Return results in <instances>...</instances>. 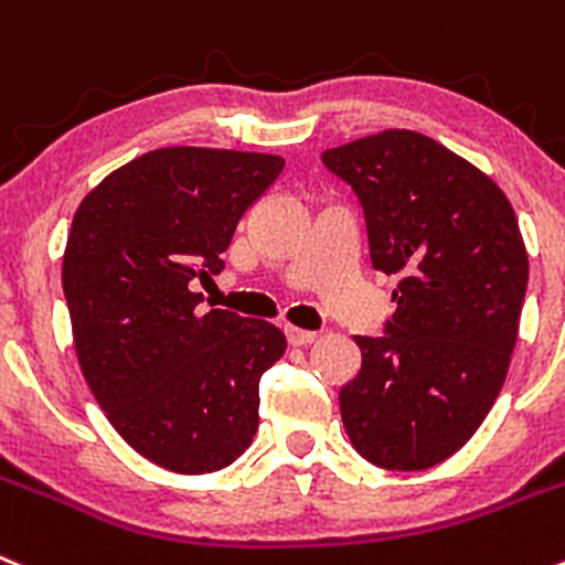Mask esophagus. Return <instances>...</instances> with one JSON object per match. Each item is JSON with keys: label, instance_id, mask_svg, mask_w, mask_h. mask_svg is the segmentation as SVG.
Here are the masks:
<instances>
[{"label": "esophagus", "instance_id": "34e87169", "mask_svg": "<svg viewBox=\"0 0 565 565\" xmlns=\"http://www.w3.org/2000/svg\"><path fill=\"white\" fill-rule=\"evenodd\" d=\"M284 334H287L289 345H312L318 340V331H303L295 326H284Z\"/></svg>", "mask_w": 565, "mask_h": 565}]
</instances>
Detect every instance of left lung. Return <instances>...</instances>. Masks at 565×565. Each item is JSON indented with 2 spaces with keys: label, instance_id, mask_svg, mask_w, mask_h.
Listing matches in <instances>:
<instances>
[{
  "label": "left lung",
  "instance_id": "obj_1",
  "mask_svg": "<svg viewBox=\"0 0 565 565\" xmlns=\"http://www.w3.org/2000/svg\"><path fill=\"white\" fill-rule=\"evenodd\" d=\"M365 211L371 265L398 276L382 337H354L362 367L340 390L354 449L390 471L460 451L502 390L526 292V247L508 194L415 130L323 152Z\"/></svg>",
  "mask_w": 565,
  "mask_h": 565
}]
</instances>
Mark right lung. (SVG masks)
I'll return each instance as SVG.
<instances>
[{"label":"right lung","mask_w":565,"mask_h":565,"mask_svg":"<svg viewBox=\"0 0 565 565\" xmlns=\"http://www.w3.org/2000/svg\"><path fill=\"white\" fill-rule=\"evenodd\" d=\"M281 156L161 147L83 198L63 253L81 371L119 435L175 473L231 466L258 429V382L287 351L281 329L198 312L194 278L223 270L236 223Z\"/></svg>","instance_id":"obj_1"}]
</instances>
